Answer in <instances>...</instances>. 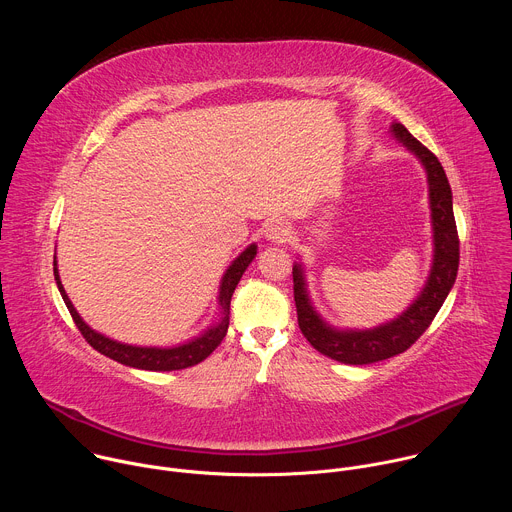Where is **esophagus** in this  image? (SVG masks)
I'll use <instances>...</instances> for the list:
<instances>
[{"instance_id":"1","label":"esophagus","mask_w":512,"mask_h":512,"mask_svg":"<svg viewBox=\"0 0 512 512\" xmlns=\"http://www.w3.org/2000/svg\"><path fill=\"white\" fill-rule=\"evenodd\" d=\"M263 237L269 241V243H285L289 237H291V229L285 221H281V218H271V221L265 223L263 227Z\"/></svg>"}]
</instances>
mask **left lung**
<instances>
[{
	"instance_id": "1",
	"label": "left lung",
	"mask_w": 512,
	"mask_h": 512,
	"mask_svg": "<svg viewBox=\"0 0 512 512\" xmlns=\"http://www.w3.org/2000/svg\"><path fill=\"white\" fill-rule=\"evenodd\" d=\"M391 137L417 158L425 170L429 223H431V265L415 300L393 320L373 328H338L316 310L302 259L294 261V300L298 324L308 342L324 356L344 364H371L405 352L431 324L456 283L460 263V241L454 221L452 188L437 158L421 145L401 123L391 125Z\"/></svg>"
}]
</instances>
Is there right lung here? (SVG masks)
Wrapping results in <instances>:
<instances>
[{"label":"right lung","instance_id":"right-lung-1","mask_svg":"<svg viewBox=\"0 0 512 512\" xmlns=\"http://www.w3.org/2000/svg\"><path fill=\"white\" fill-rule=\"evenodd\" d=\"M255 255H257V243H251L231 261V265L223 273L221 285H218V296H216L218 320H214L210 326H206L200 334H196L176 346H137V344L119 342L115 338H109V336L93 330L81 318L77 308L72 306L68 294L64 291V285L58 275L56 257H54V279H56L58 291H60V296H62L72 320H75L81 334L87 338V342L95 350L125 364V367H133V369H141V371H180V369L192 367V364L202 362L225 338V334L229 330V312H231L233 291H235L237 283L241 281L245 269L255 259Z\"/></svg>","mask_w":512,"mask_h":512}]
</instances>
